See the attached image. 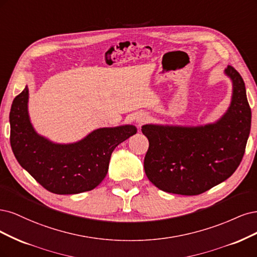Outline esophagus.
Instances as JSON below:
<instances>
[{
    "mask_svg": "<svg viewBox=\"0 0 257 257\" xmlns=\"http://www.w3.org/2000/svg\"><path fill=\"white\" fill-rule=\"evenodd\" d=\"M136 119H137L138 126H139V127H141V126L143 125V123H145V122L147 121L148 117H147V115H146V114H140V115H138Z\"/></svg>",
    "mask_w": 257,
    "mask_h": 257,
    "instance_id": "1",
    "label": "esophagus"
}]
</instances>
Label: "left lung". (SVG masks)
<instances>
[{"mask_svg": "<svg viewBox=\"0 0 257 257\" xmlns=\"http://www.w3.org/2000/svg\"><path fill=\"white\" fill-rule=\"evenodd\" d=\"M233 81L228 111L204 127L145 125L150 147L144 158L146 176L162 191L197 195L233 175L245 152L251 129V107L240 73L227 66Z\"/></svg>", "mask_w": 257, "mask_h": 257, "instance_id": "left-lung-1", "label": "left lung"}]
</instances>
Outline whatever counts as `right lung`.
Segmentation results:
<instances>
[{
  "mask_svg": "<svg viewBox=\"0 0 257 257\" xmlns=\"http://www.w3.org/2000/svg\"><path fill=\"white\" fill-rule=\"evenodd\" d=\"M26 87L12 104V150L21 167L55 194H77L96 188L106 175L115 147L137 134V128L131 125L100 128L78 143L53 144L33 129Z\"/></svg>",
  "mask_w": 257,
  "mask_h": 257,
  "instance_id": "obj_1",
  "label": "right lung"
}]
</instances>
